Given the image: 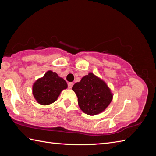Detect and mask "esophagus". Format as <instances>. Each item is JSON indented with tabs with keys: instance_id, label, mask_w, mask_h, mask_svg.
<instances>
[{
	"instance_id": "34e87169",
	"label": "esophagus",
	"mask_w": 156,
	"mask_h": 156,
	"mask_svg": "<svg viewBox=\"0 0 156 156\" xmlns=\"http://www.w3.org/2000/svg\"><path fill=\"white\" fill-rule=\"evenodd\" d=\"M73 85H74V83H73V82H69V83H68V88H72V87H73Z\"/></svg>"
}]
</instances>
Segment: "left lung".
<instances>
[{"label":"left lung","mask_w":156,"mask_h":156,"mask_svg":"<svg viewBox=\"0 0 156 156\" xmlns=\"http://www.w3.org/2000/svg\"><path fill=\"white\" fill-rule=\"evenodd\" d=\"M72 89L77 96L81 110L91 116L103 112L113 97L106 82L92 72L82 77Z\"/></svg>","instance_id":"obj_1"}]
</instances>
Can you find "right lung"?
<instances>
[{
	"mask_svg": "<svg viewBox=\"0 0 156 156\" xmlns=\"http://www.w3.org/2000/svg\"><path fill=\"white\" fill-rule=\"evenodd\" d=\"M68 88L64 79L49 70L33 85V95L39 104L48 105L57 100L61 92Z\"/></svg>",
	"mask_w": 156,
	"mask_h": 156,
	"instance_id": "1",
	"label": "right lung"
}]
</instances>
